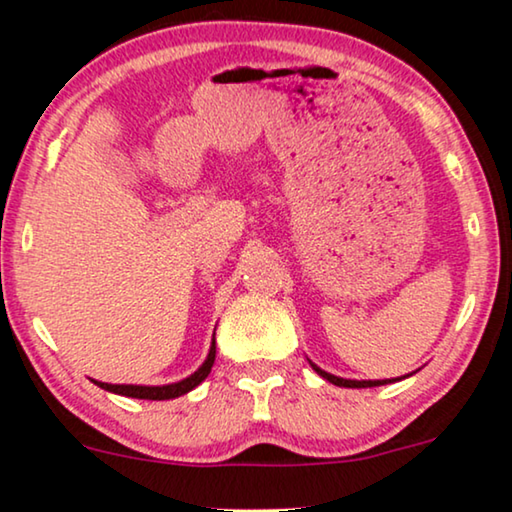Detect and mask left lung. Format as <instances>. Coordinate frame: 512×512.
I'll use <instances>...</instances> for the list:
<instances>
[{
  "mask_svg": "<svg viewBox=\"0 0 512 512\" xmlns=\"http://www.w3.org/2000/svg\"><path fill=\"white\" fill-rule=\"evenodd\" d=\"M310 361V359H307ZM310 366L317 370V375L324 377V380H328L331 384H335V387H347V389H366V387H382V384H391V382H398L403 380V377H410V375H403V377H394V380H345V377H338V375H331L326 373V370H321L317 363L310 361Z\"/></svg>",
  "mask_w": 512,
  "mask_h": 512,
  "instance_id": "left-lung-1",
  "label": "left lung"
}]
</instances>
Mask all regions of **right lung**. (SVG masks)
Here are the masks:
<instances>
[{"mask_svg":"<svg viewBox=\"0 0 512 512\" xmlns=\"http://www.w3.org/2000/svg\"><path fill=\"white\" fill-rule=\"evenodd\" d=\"M214 359H216V340L212 338V347H209V354H207V359L202 361V366L195 370L193 375H188L179 382L160 384V387H146V384H107V382H97V380H93V382L100 389L111 391V394H118V396L144 398V401H170V398L184 396V394H188V391H193L195 387H198L200 382H205V377L212 373Z\"/></svg>","mask_w":512,"mask_h":512,"instance_id":"1","label":"right lung"}]
</instances>
